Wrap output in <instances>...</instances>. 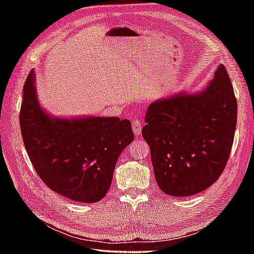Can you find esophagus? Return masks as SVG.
Listing matches in <instances>:
<instances>
[{"instance_id": "34e87169", "label": "esophagus", "mask_w": 254, "mask_h": 254, "mask_svg": "<svg viewBox=\"0 0 254 254\" xmlns=\"http://www.w3.org/2000/svg\"><path fill=\"white\" fill-rule=\"evenodd\" d=\"M132 127H133V132L136 136L141 135V132H142V122L141 121H138V120L133 121Z\"/></svg>"}]
</instances>
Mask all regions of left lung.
Returning a JSON list of instances; mask_svg holds the SVG:
<instances>
[{
    "label": "left lung",
    "instance_id": "8db88e82",
    "mask_svg": "<svg viewBox=\"0 0 254 254\" xmlns=\"http://www.w3.org/2000/svg\"><path fill=\"white\" fill-rule=\"evenodd\" d=\"M142 135L149 145L155 178L171 196H190L216 181L229 158L237 100L223 64L205 87L150 104Z\"/></svg>",
    "mask_w": 254,
    "mask_h": 254
}]
</instances>
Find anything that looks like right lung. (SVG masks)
Returning a JSON list of instances; mask_svg holds the SVG:
<instances>
[{
  "label": "right lung",
  "mask_w": 254,
  "mask_h": 254,
  "mask_svg": "<svg viewBox=\"0 0 254 254\" xmlns=\"http://www.w3.org/2000/svg\"><path fill=\"white\" fill-rule=\"evenodd\" d=\"M23 91L20 131L41 180L73 201H100L109 190L119 156L134 138L131 122L117 117H52L38 100L34 69Z\"/></svg>",
  "instance_id": "1"
}]
</instances>
